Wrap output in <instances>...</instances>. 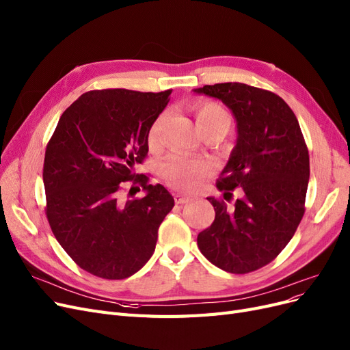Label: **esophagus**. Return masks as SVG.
<instances>
[{
    "instance_id": "34e87169",
    "label": "esophagus",
    "mask_w": 350,
    "mask_h": 350,
    "mask_svg": "<svg viewBox=\"0 0 350 350\" xmlns=\"http://www.w3.org/2000/svg\"><path fill=\"white\" fill-rule=\"evenodd\" d=\"M174 200H176L177 204H185V203L190 202V198L183 196V195H180V193H177V195H174Z\"/></svg>"
}]
</instances>
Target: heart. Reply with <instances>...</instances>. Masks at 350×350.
<instances>
[{
	"instance_id": "b5f03b06",
	"label": "heart",
	"mask_w": 350,
	"mask_h": 350,
	"mask_svg": "<svg viewBox=\"0 0 350 350\" xmlns=\"http://www.w3.org/2000/svg\"><path fill=\"white\" fill-rule=\"evenodd\" d=\"M195 120L202 134L221 133L222 135L230 126V116L224 107L216 102H202L196 108ZM160 120L155 121L148 133V141L151 146L159 142ZM212 172V163L206 159H193L182 152L168 155L161 164V176L165 182L178 190L196 189L202 178Z\"/></svg>"
}]
</instances>
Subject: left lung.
<instances>
[{
  "mask_svg": "<svg viewBox=\"0 0 350 350\" xmlns=\"http://www.w3.org/2000/svg\"><path fill=\"white\" fill-rule=\"evenodd\" d=\"M193 92L222 100L237 121V144L217 180L224 199L208 198L215 221L198 247L226 273L247 274L286 248L304 215L308 150L294 112L278 95L245 83L204 85Z\"/></svg>",
  "mask_w": 350,
  "mask_h": 350,
  "instance_id": "1",
  "label": "left lung"
}]
</instances>
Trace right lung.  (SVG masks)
<instances>
[{
	"mask_svg": "<svg viewBox=\"0 0 350 350\" xmlns=\"http://www.w3.org/2000/svg\"><path fill=\"white\" fill-rule=\"evenodd\" d=\"M170 95L172 89L90 90L63 112L49 141L43 167L47 221L66 254L96 277L122 280L144 267L173 209L164 186L148 185L147 176L134 173ZM133 178L146 196L124 201L122 183Z\"/></svg>",
	"mask_w": 350,
	"mask_h": 350,
	"instance_id": "obj_1",
	"label": "right lung"
}]
</instances>
